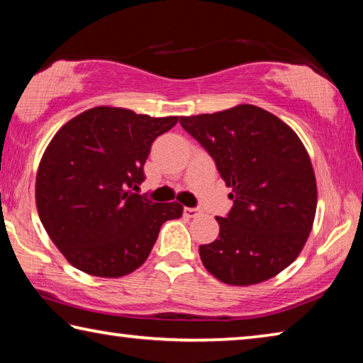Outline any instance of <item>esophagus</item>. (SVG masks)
<instances>
[{
	"label": "esophagus",
	"mask_w": 363,
	"mask_h": 363,
	"mask_svg": "<svg viewBox=\"0 0 363 363\" xmlns=\"http://www.w3.org/2000/svg\"><path fill=\"white\" fill-rule=\"evenodd\" d=\"M184 214L189 218H196L201 214V210H199V208H184Z\"/></svg>",
	"instance_id": "1"
}]
</instances>
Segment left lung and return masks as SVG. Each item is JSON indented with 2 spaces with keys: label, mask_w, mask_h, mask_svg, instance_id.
<instances>
[{
  "label": "left lung",
  "mask_w": 363,
  "mask_h": 363,
  "mask_svg": "<svg viewBox=\"0 0 363 363\" xmlns=\"http://www.w3.org/2000/svg\"><path fill=\"white\" fill-rule=\"evenodd\" d=\"M179 123L213 157L233 206L219 237L200 245L208 272L227 285L275 277L296 259L314 224L317 182L309 153L286 123L251 104Z\"/></svg>",
  "instance_id": "1"
}]
</instances>
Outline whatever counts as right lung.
Wrapping results in <instances>:
<instances>
[{"instance_id": "1", "label": "right lung", "mask_w": 363, "mask_h": 363, "mask_svg": "<svg viewBox=\"0 0 363 363\" xmlns=\"http://www.w3.org/2000/svg\"><path fill=\"white\" fill-rule=\"evenodd\" d=\"M177 120L101 106L67 121L49 143L36 173V210L73 267L104 279L131 274L149 257L162 224L182 216L177 201L134 194L152 143Z\"/></svg>"}]
</instances>
